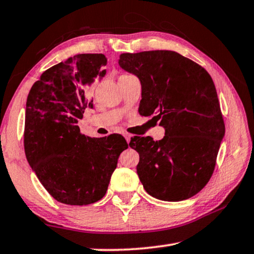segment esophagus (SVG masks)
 <instances>
[{
	"label": "esophagus",
	"mask_w": 254,
	"mask_h": 254,
	"mask_svg": "<svg viewBox=\"0 0 254 254\" xmlns=\"http://www.w3.org/2000/svg\"><path fill=\"white\" fill-rule=\"evenodd\" d=\"M124 137H126L127 142L130 143V141H131V134H128V133H124Z\"/></svg>",
	"instance_id": "esophagus-1"
}]
</instances>
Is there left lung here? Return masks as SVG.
Returning a JSON list of instances; mask_svg holds the SVG:
<instances>
[{"label": "left lung", "mask_w": 254, "mask_h": 254, "mask_svg": "<svg viewBox=\"0 0 254 254\" xmlns=\"http://www.w3.org/2000/svg\"><path fill=\"white\" fill-rule=\"evenodd\" d=\"M124 70L139 77V113L154 115L165 127L163 139L134 136L136 173L149 195L179 201L196 195L214 173L225 124L212 77L178 53L151 50L122 54Z\"/></svg>", "instance_id": "1"}]
</instances>
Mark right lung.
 <instances>
[{
  "mask_svg": "<svg viewBox=\"0 0 254 254\" xmlns=\"http://www.w3.org/2000/svg\"><path fill=\"white\" fill-rule=\"evenodd\" d=\"M103 54H79L42 72L27 98L24 151L46 190L67 205H88L106 194L118 159L128 144L120 134L91 137L77 126L93 100L86 93L102 79Z\"/></svg>",
  "mask_w": 254,
  "mask_h": 254,
  "instance_id": "1",
  "label": "right lung"
}]
</instances>
